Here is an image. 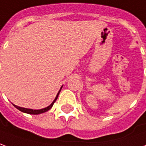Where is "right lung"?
<instances>
[{"label":"right lung","instance_id":"1","mask_svg":"<svg viewBox=\"0 0 146 146\" xmlns=\"http://www.w3.org/2000/svg\"><path fill=\"white\" fill-rule=\"evenodd\" d=\"M62 87H63V86H62L60 89V90H59L58 94L56 96V98H55L54 101H52L51 103V104H49L48 107H46V108H42V109H31V108H22V107H19V106H17V105H15V104H13L14 105V107L16 108L17 109H19V111H23V112H25V113H27V114H31V115H38V114H42V113H44L45 111H48L49 109H51V108L52 107V105L53 104L55 103V101H56V99L58 98V95L60 94V92L61 90Z\"/></svg>","mask_w":146,"mask_h":146}]
</instances>
